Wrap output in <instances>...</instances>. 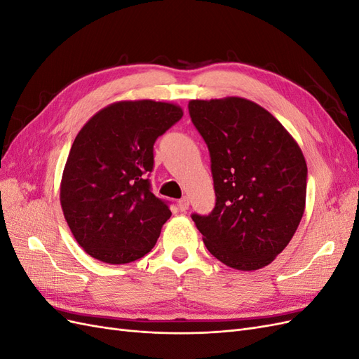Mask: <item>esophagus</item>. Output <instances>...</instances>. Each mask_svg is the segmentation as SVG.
<instances>
[{
	"label": "esophagus",
	"mask_w": 359,
	"mask_h": 359,
	"mask_svg": "<svg viewBox=\"0 0 359 359\" xmlns=\"http://www.w3.org/2000/svg\"><path fill=\"white\" fill-rule=\"evenodd\" d=\"M189 206H190L189 198H181V199L178 201V208H180L181 211H187Z\"/></svg>",
	"instance_id": "34e87169"
}]
</instances>
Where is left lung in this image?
Wrapping results in <instances>:
<instances>
[{
	"label": "left lung",
	"instance_id": "left-lung-1",
	"mask_svg": "<svg viewBox=\"0 0 359 359\" xmlns=\"http://www.w3.org/2000/svg\"><path fill=\"white\" fill-rule=\"evenodd\" d=\"M208 145L215 206L191 219L224 265L255 271L290 243L306 210L307 163L297 140L262 106L243 97L190 100Z\"/></svg>",
	"mask_w": 359,
	"mask_h": 359
}]
</instances>
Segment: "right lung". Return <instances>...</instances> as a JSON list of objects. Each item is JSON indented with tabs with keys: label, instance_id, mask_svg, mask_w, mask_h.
<instances>
[{
	"label": "right lung",
	"instance_id": "1",
	"mask_svg": "<svg viewBox=\"0 0 359 359\" xmlns=\"http://www.w3.org/2000/svg\"><path fill=\"white\" fill-rule=\"evenodd\" d=\"M182 116L178 104L124 100L103 107L76 136L60 201L78 244L91 257L121 265L144 257L170 217L149 189L154 142Z\"/></svg>",
	"mask_w": 359,
	"mask_h": 359
}]
</instances>
